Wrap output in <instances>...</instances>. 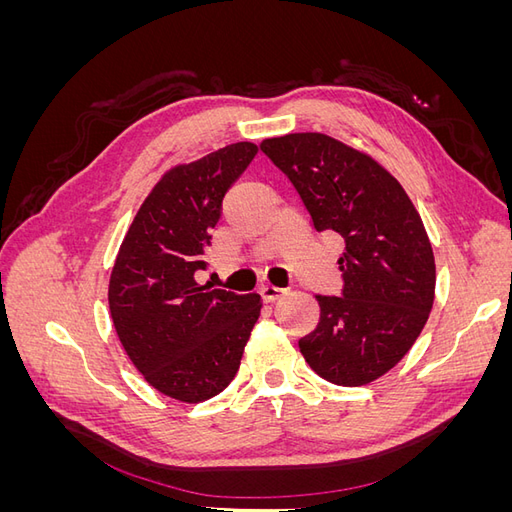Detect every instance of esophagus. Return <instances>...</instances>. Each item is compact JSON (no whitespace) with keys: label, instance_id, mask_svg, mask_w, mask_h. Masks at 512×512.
Segmentation results:
<instances>
[{"label":"esophagus","instance_id":"obj_1","mask_svg":"<svg viewBox=\"0 0 512 512\" xmlns=\"http://www.w3.org/2000/svg\"><path fill=\"white\" fill-rule=\"evenodd\" d=\"M286 290L284 288H277V286H273V284H262L260 286V297H262V301H267V303H273V301H277L282 297Z\"/></svg>","mask_w":512,"mask_h":512}]
</instances>
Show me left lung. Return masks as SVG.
<instances>
[{"label":"left lung","instance_id":"obj_1","mask_svg":"<svg viewBox=\"0 0 512 512\" xmlns=\"http://www.w3.org/2000/svg\"><path fill=\"white\" fill-rule=\"evenodd\" d=\"M260 151L297 190L318 232L346 243L342 297L316 294L320 320L299 348L316 374L363 386L395 367L433 305L436 262L408 194L365 153L318 132L267 138Z\"/></svg>","mask_w":512,"mask_h":512}]
</instances>
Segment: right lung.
Returning <instances> with one entry per match:
<instances>
[{"label": "right lung", "mask_w": 512, "mask_h": 512, "mask_svg": "<svg viewBox=\"0 0 512 512\" xmlns=\"http://www.w3.org/2000/svg\"><path fill=\"white\" fill-rule=\"evenodd\" d=\"M258 147L235 143L177 166L145 198L121 243L108 307L130 361L160 393L196 404L235 378L260 316L258 294L196 284L226 192Z\"/></svg>", "instance_id": "1"}]
</instances>
